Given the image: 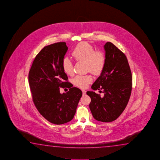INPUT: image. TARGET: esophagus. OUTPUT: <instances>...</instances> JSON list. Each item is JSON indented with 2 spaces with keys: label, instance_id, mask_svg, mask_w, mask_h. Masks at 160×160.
<instances>
[{
  "label": "esophagus",
  "instance_id": "obj_1",
  "mask_svg": "<svg viewBox=\"0 0 160 160\" xmlns=\"http://www.w3.org/2000/svg\"><path fill=\"white\" fill-rule=\"evenodd\" d=\"M82 93H83V95H85L86 94V91L84 90V89H82Z\"/></svg>",
  "mask_w": 160,
  "mask_h": 160
}]
</instances>
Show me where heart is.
Returning a JSON list of instances; mask_svg holds the SVG:
<instances>
[{
    "instance_id": "heart-1",
    "label": "heart",
    "mask_w": 160,
    "mask_h": 160,
    "mask_svg": "<svg viewBox=\"0 0 160 160\" xmlns=\"http://www.w3.org/2000/svg\"><path fill=\"white\" fill-rule=\"evenodd\" d=\"M72 57L77 62H86V71L95 75L100 74L105 64V55L100 50H95L91 44L86 42L78 43L72 52ZM62 69L68 75L74 73L73 63L69 58L65 57L62 62ZM92 82V77L90 74L77 76L73 79L74 84L77 87L85 88Z\"/></svg>"
}]
</instances>
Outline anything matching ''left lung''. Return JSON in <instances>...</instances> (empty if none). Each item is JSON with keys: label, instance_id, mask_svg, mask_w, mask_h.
Listing matches in <instances>:
<instances>
[{"label": "left lung", "instance_id": "obj_1", "mask_svg": "<svg viewBox=\"0 0 160 160\" xmlns=\"http://www.w3.org/2000/svg\"><path fill=\"white\" fill-rule=\"evenodd\" d=\"M105 64L100 76L92 84L93 90H100L102 97L93 91H87L91 98L89 108L95 119L113 122L124 111L130 98L132 76L125 55L110 42L104 45Z\"/></svg>", "mask_w": 160, "mask_h": 160}]
</instances>
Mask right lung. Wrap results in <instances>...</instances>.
Masks as SVG:
<instances>
[{
    "instance_id": "right-lung-1",
    "label": "right lung",
    "mask_w": 160,
    "mask_h": 160,
    "mask_svg": "<svg viewBox=\"0 0 160 160\" xmlns=\"http://www.w3.org/2000/svg\"><path fill=\"white\" fill-rule=\"evenodd\" d=\"M65 42L45 46L36 55L28 73V83L33 103L48 121L60 125L70 122L82 96L81 90L72 87L62 62L67 52ZM69 91L61 94L59 88Z\"/></svg>"
}]
</instances>
